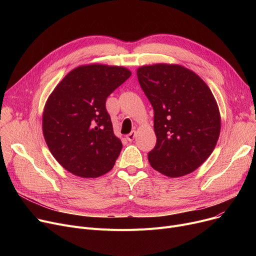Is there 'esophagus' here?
I'll list each match as a JSON object with an SVG mask.
<instances>
[{"label":"esophagus","mask_w":256,"mask_h":256,"mask_svg":"<svg viewBox=\"0 0 256 256\" xmlns=\"http://www.w3.org/2000/svg\"><path fill=\"white\" fill-rule=\"evenodd\" d=\"M136 135H137V132H136V130H132V132L128 134V135L126 136V139H128V141H132L134 139H135Z\"/></svg>","instance_id":"obj_1"}]
</instances>
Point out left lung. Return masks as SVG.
I'll return each instance as SVG.
<instances>
[{
    "label": "left lung",
    "mask_w": 256,
    "mask_h": 256,
    "mask_svg": "<svg viewBox=\"0 0 256 256\" xmlns=\"http://www.w3.org/2000/svg\"><path fill=\"white\" fill-rule=\"evenodd\" d=\"M137 76L154 111L156 144L148 152L150 166L169 178L195 171L212 154L220 135V112L210 89L178 64L141 66Z\"/></svg>",
    "instance_id": "obj_1"
}]
</instances>
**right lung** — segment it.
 <instances>
[{
	"label": "right lung",
	"mask_w": 256,
	"mask_h": 256,
	"mask_svg": "<svg viewBox=\"0 0 256 256\" xmlns=\"http://www.w3.org/2000/svg\"><path fill=\"white\" fill-rule=\"evenodd\" d=\"M130 74L122 66L82 65L50 93L42 132L50 152L67 171L94 178L113 168L122 143L114 135L106 100Z\"/></svg>",
	"instance_id": "1"
}]
</instances>
